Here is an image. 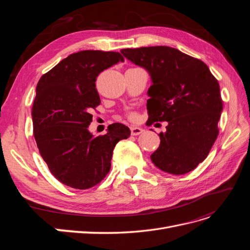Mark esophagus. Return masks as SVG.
Instances as JSON below:
<instances>
[{
  "label": "esophagus",
  "mask_w": 250,
  "mask_h": 250,
  "mask_svg": "<svg viewBox=\"0 0 250 250\" xmlns=\"http://www.w3.org/2000/svg\"><path fill=\"white\" fill-rule=\"evenodd\" d=\"M130 130H131V134L132 135H139L141 133H143L144 129L141 127H138V126H131L130 127Z\"/></svg>",
  "instance_id": "34e87169"
}]
</instances>
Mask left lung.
I'll use <instances>...</instances> for the list:
<instances>
[{
    "label": "left lung",
    "mask_w": 250,
    "mask_h": 250,
    "mask_svg": "<svg viewBox=\"0 0 250 250\" xmlns=\"http://www.w3.org/2000/svg\"><path fill=\"white\" fill-rule=\"evenodd\" d=\"M121 53L151 77L147 125L168 122L151 161L174 175L194 170L218 137L223 106L217 79L201 60L171 47L123 49Z\"/></svg>",
    "instance_id": "1"
}]
</instances>
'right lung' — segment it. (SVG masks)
<instances>
[{"mask_svg":"<svg viewBox=\"0 0 250 250\" xmlns=\"http://www.w3.org/2000/svg\"><path fill=\"white\" fill-rule=\"evenodd\" d=\"M119 62H124L119 52L80 51L37 83L32 106L36 145L53 176L67 187L85 190L99 184L110 170L117 143L130 135L121 123L109 125L100 137L88 130L90 111L100 104L96 79Z\"/></svg>","mask_w":250,"mask_h":250,"instance_id":"add662e5","label":"right lung"}]
</instances>
